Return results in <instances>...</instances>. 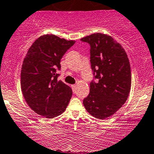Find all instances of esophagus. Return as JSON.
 I'll return each instance as SVG.
<instances>
[{
    "label": "esophagus",
    "mask_w": 154,
    "mask_h": 154,
    "mask_svg": "<svg viewBox=\"0 0 154 154\" xmlns=\"http://www.w3.org/2000/svg\"><path fill=\"white\" fill-rule=\"evenodd\" d=\"M71 87H72V90L73 92H75V90H76V85L75 84H73V85L71 86Z\"/></svg>",
    "instance_id": "1"
}]
</instances>
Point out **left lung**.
<instances>
[{
	"instance_id": "obj_1",
	"label": "left lung",
	"mask_w": 154,
	"mask_h": 154,
	"mask_svg": "<svg viewBox=\"0 0 154 154\" xmlns=\"http://www.w3.org/2000/svg\"><path fill=\"white\" fill-rule=\"evenodd\" d=\"M90 45V63L97 82L90 83L84 99L87 112L98 119L115 113L126 101L131 84L128 56L121 45L110 36L96 33L81 39Z\"/></svg>"
}]
</instances>
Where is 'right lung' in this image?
Instances as JSON below:
<instances>
[{"label": "right lung", "mask_w": 154, "mask_h": 154, "mask_svg": "<svg viewBox=\"0 0 154 154\" xmlns=\"http://www.w3.org/2000/svg\"><path fill=\"white\" fill-rule=\"evenodd\" d=\"M75 41L54 34L39 37L24 58L21 70V89L26 103L33 111L47 118L60 115L72 97V90L58 81L61 59Z\"/></svg>", "instance_id": "1"}]
</instances>
